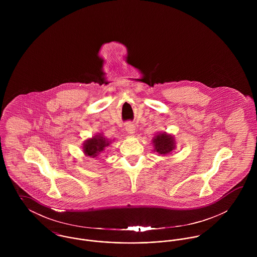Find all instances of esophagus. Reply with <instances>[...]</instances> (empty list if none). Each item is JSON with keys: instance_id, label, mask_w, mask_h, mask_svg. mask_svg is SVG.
Returning a JSON list of instances; mask_svg holds the SVG:
<instances>
[{"instance_id": "esophagus-1", "label": "esophagus", "mask_w": 257, "mask_h": 257, "mask_svg": "<svg viewBox=\"0 0 257 257\" xmlns=\"http://www.w3.org/2000/svg\"><path fill=\"white\" fill-rule=\"evenodd\" d=\"M125 131L127 132V134H130V135H134L136 132V128H135V125L133 124V123H131V122H127L126 124H125Z\"/></svg>"}]
</instances>
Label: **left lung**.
<instances>
[{
	"label": "left lung",
	"mask_w": 257,
	"mask_h": 257,
	"mask_svg": "<svg viewBox=\"0 0 257 257\" xmlns=\"http://www.w3.org/2000/svg\"><path fill=\"white\" fill-rule=\"evenodd\" d=\"M152 144L154 147V151L161 155H166L172 152L175 147V139L171 135H167L166 133L159 134L155 136L152 140Z\"/></svg>",
	"instance_id": "8db88e82"
}]
</instances>
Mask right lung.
Segmentation results:
<instances>
[{"label":"right lung","instance_id":"obj_1","mask_svg":"<svg viewBox=\"0 0 257 257\" xmlns=\"http://www.w3.org/2000/svg\"><path fill=\"white\" fill-rule=\"evenodd\" d=\"M110 141L107 140L103 135L99 134L92 139L87 140L83 145V151L85 155L90 156L92 158L97 157L99 154H101L106 147L110 145Z\"/></svg>","mask_w":257,"mask_h":257}]
</instances>
